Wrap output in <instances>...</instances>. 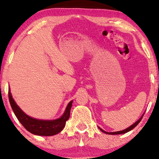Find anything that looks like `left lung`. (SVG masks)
Wrapping results in <instances>:
<instances>
[{"mask_svg":"<svg viewBox=\"0 0 159 159\" xmlns=\"http://www.w3.org/2000/svg\"><path fill=\"white\" fill-rule=\"evenodd\" d=\"M143 115H144V114H143L142 115V116H141L140 118L138 120L136 121V122H134V123L133 124V125H131V126H130V127H127V129H123V130H121V131H117V132H106V131H104V130L102 129L101 127H98V128H99V129L101 130V132H104V133H106V134H125V133H127V132H129L130 130H132V129H134V128L136 126L138 125L139 123H140V121H141V119H142V118H143Z\"/></svg>","mask_w":159,"mask_h":159,"instance_id":"obj_1","label":"left lung"}]
</instances>
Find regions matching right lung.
I'll return each instance as SVG.
<instances>
[{"instance_id": "add662e5", "label": "right lung", "mask_w": 159, "mask_h": 159, "mask_svg": "<svg viewBox=\"0 0 159 159\" xmlns=\"http://www.w3.org/2000/svg\"><path fill=\"white\" fill-rule=\"evenodd\" d=\"M8 98L13 111L23 127L32 134L40 136H52L59 133L66 125V121L70 116V110L72 106L71 101L68 103L66 110L60 118L53 120H43L32 118L28 116L19 108L12 98L10 89L8 90Z\"/></svg>"}]
</instances>
